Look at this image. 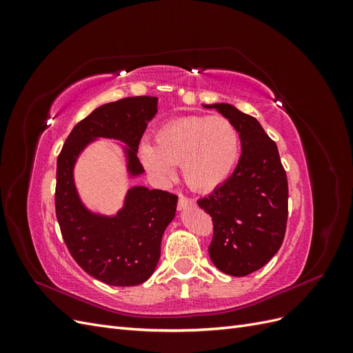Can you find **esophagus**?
<instances>
[{
    "mask_svg": "<svg viewBox=\"0 0 353 353\" xmlns=\"http://www.w3.org/2000/svg\"><path fill=\"white\" fill-rule=\"evenodd\" d=\"M191 205H194V200L193 199H188L185 196H179V200H178V209L183 210Z\"/></svg>",
    "mask_w": 353,
    "mask_h": 353,
    "instance_id": "obj_1",
    "label": "esophagus"
}]
</instances>
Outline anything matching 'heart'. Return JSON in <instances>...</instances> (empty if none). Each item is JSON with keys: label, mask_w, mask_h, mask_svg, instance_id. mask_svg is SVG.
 Segmentation results:
<instances>
[{"label": "heart", "mask_w": 353, "mask_h": 353, "mask_svg": "<svg viewBox=\"0 0 353 353\" xmlns=\"http://www.w3.org/2000/svg\"><path fill=\"white\" fill-rule=\"evenodd\" d=\"M140 159L159 181H169L174 176V165H181L184 181L191 188L209 191L221 185L236 168L240 135L227 117H179L159 128L154 144H140Z\"/></svg>", "instance_id": "heart-1"}]
</instances>
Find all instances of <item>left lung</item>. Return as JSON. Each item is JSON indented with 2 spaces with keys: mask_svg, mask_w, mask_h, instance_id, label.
Returning <instances> with one entry per match:
<instances>
[{
  "mask_svg": "<svg viewBox=\"0 0 353 353\" xmlns=\"http://www.w3.org/2000/svg\"><path fill=\"white\" fill-rule=\"evenodd\" d=\"M203 108L227 117L240 135L237 168L197 203L213 221V265L228 275L244 276L261 270L281 248L288 213L287 175L276 144L253 116L227 103Z\"/></svg>",
  "mask_w": 353,
  "mask_h": 353,
  "instance_id": "obj_1",
  "label": "left lung"
}]
</instances>
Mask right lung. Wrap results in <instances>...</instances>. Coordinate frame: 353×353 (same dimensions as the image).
Here are the masks:
<instances>
[{
  "label": "right lung",
  "instance_id": "obj_1",
  "mask_svg": "<svg viewBox=\"0 0 353 353\" xmlns=\"http://www.w3.org/2000/svg\"><path fill=\"white\" fill-rule=\"evenodd\" d=\"M157 113V97H128L100 105L73 128L57 159L56 215L72 258L81 268L109 285H138L150 279L160 258L166 227L174 219L178 196L137 185L128 190L114 216L85 208L74 187L78 156L97 138L123 144L130 176L144 168L137 157L147 123Z\"/></svg>",
  "mask_w": 353,
  "mask_h": 353
}]
</instances>
